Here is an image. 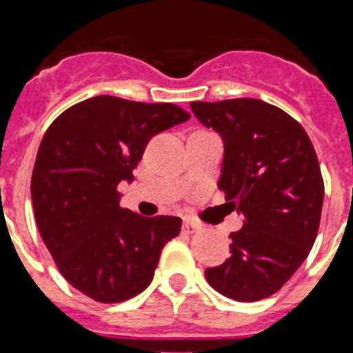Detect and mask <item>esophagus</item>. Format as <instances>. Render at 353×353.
I'll list each match as a JSON object with an SVG mask.
<instances>
[{
  "mask_svg": "<svg viewBox=\"0 0 353 353\" xmlns=\"http://www.w3.org/2000/svg\"><path fill=\"white\" fill-rule=\"evenodd\" d=\"M182 230L185 233H194V232H198L199 226L196 223H192V221H185V223H183V226H182Z\"/></svg>",
  "mask_w": 353,
  "mask_h": 353,
  "instance_id": "esophagus-1",
  "label": "esophagus"
}]
</instances>
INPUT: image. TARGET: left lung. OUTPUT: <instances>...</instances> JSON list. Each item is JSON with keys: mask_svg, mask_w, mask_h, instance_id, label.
Listing matches in <instances>:
<instances>
[{"mask_svg": "<svg viewBox=\"0 0 353 353\" xmlns=\"http://www.w3.org/2000/svg\"><path fill=\"white\" fill-rule=\"evenodd\" d=\"M191 109L223 139L217 185L244 215L230 235V258L205 277L233 301L270 297L307 258L320 226L323 180L313 143L297 120L258 99L191 102Z\"/></svg>", "mask_w": 353, "mask_h": 353, "instance_id": "1", "label": "left lung"}]
</instances>
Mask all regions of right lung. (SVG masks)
I'll return each mask as SVG.
<instances>
[{"label":"right lung","instance_id":"obj_1","mask_svg":"<svg viewBox=\"0 0 353 353\" xmlns=\"http://www.w3.org/2000/svg\"><path fill=\"white\" fill-rule=\"evenodd\" d=\"M191 114L174 104L99 95L68 108L43 134L31 201L43 244L61 276L104 304L136 297L154 279L162 248L182 219L120 207L146 143Z\"/></svg>","mask_w":353,"mask_h":353}]
</instances>
